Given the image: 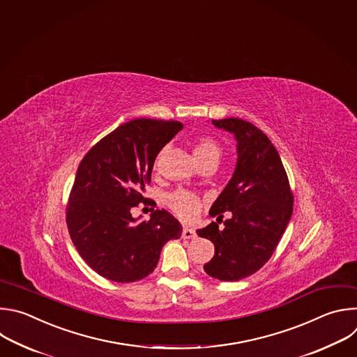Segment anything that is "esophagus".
Instances as JSON below:
<instances>
[{
    "label": "esophagus",
    "mask_w": 357,
    "mask_h": 357,
    "mask_svg": "<svg viewBox=\"0 0 357 357\" xmlns=\"http://www.w3.org/2000/svg\"><path fill=\"white\" fill-rule=\"evenodd\" d=\"M181 238L183 239H195L197 238V234L194 229L188 228V227H184L183 228V232H181Z\"/></svg>",
    "instance_id": "esophagus-1"
}]
</instances>
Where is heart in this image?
Returning <instances> with one entry per match:
<instances>
[{
	"mask_svg": "<svg viewBox=\"0 0 357 357\" xmlns=\"http://www.w3.org/2000/svg\"><path fill=\"white\" fill-rule=\"evenodd\" d=\"M160 155L156 158V167L160 160ZM194 155L199 165L206 160H218L221 156V146L213 137L201 136L194 146ZM165 202L176 215H178L183 220H194L201 209V201L198 195L187 190H177L167 194Z\"/></svg>",
	"mask_w": 357,
	"mask_h": 357,
	"instance_id": "heart-1",
	"label": "heart"
}]
</instances>
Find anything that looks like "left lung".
<instances>
[{"mask_svg": "<svg viewBox=\"0 0 357 357\" xmlns=\"http://www.w3.org/2000/svg\"><path fill=\"white\" fill-rule=\"evenodd\" d=\"M212 123L235 135V173L209 209L211 217L233 218L220 229L216 222L198 229L209 239L215 255L204 264L208 275L221 281L242 280L261 268L274 253L293 213V191L286 169L270 139L253 123L239 119H213Z\"/></svg>", "mask_w": 357, "mask_h": 357, "instance_id": "1", "label": "left lung"}]
</instances>
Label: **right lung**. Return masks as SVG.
<instances>
[{
  "mask_svg": "<svg viewBox=\"0 0 357 357\" xmlns=\"http://www.w3.org/2000/svg\"><path fill=\"white\" fill-rule=\"evenodd\" d=\"M178 121L139 118L129 121L86 153L71 187L66 222L83 260L100 275L132 282L149 275L162 248L181 236V225L166 209L149 221L132 217L151 183L156 156L181 130Z\"/></svg>",
  "mask_w": 357,
  "mask_h": 357,
  "instance_id": "obj_1",
  "label": "right lung"
}]
</instances>
